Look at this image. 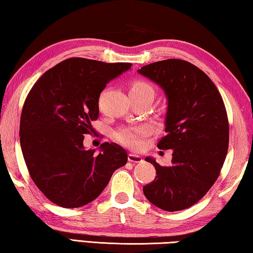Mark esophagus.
Segmentation results:
<instances>
[{"mask_svg": "<svg viewBox=\"0 0 253 253\" xmlns=\"http://www.w3.org/2000/svg\"><path fill=\"white\" fill-rule=\"evenodd\" d=\"M127 160H129L130 162H133V163H140L143 161V159L141 156H138V154L129 153V156H127Z\"/></svg>", "mask_w": 253, "mask_h": 253, "instance_id": "esophagus-1", "label": "esophagus"}]
</instances>
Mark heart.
I'll list each match as a JSON object with an SVG mask.
<instances>
[{
  "label": "heart",
  "instance_id": "1",
  "mask_svg": "<svg viewBox=\"0 0 253 253\" xmlns=\"http://www.w3.org/2000/svg\"><path fill=\"white\" fill-rule=\"evenodd\" d=\"M153 92V87L143 80H136L130 87V95L142 94V93ZM147 133V129L143 126L129 127V129L120 130L115 133V139L131 149H139L142 145V138Z\"/></svg>",
  "mask_w": 253,
  "mask_h": 253
}]
</instances>
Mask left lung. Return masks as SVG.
I'll return each instance as SVG.
<instances>
[{
	"label": "left lung",
	"instance_id": "8db88e82",
	"mask_svg": "<svg viewBox=\"0 0 253 253\" xmlns=\"http://www.w3.org/2000/svg\"><path fill=\"white\" fill-rule=\"evenodd\" d=\"M138 72L166 93L167 134L158 148L173 151L169 167L145 158L156 168L157 175L144 185L143 193L162 210H184L206 196L227 157L229 121L223 100L211 79L187 61L154 62Z\"/></svg>",
	"mask_w": 253,
	"mask_h": 253
}]
</instances>
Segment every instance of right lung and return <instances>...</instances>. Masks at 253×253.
Wrapping results in <instances>:
<instances>
[{"label": "right lung", "mask_w": 253, "mask_h": 253, "mask_svg": "<svg viewBox=\"0 0 253 253\" xmlns=\"http://www.w3.org/2000/svg\"><path fill=\"white\" fill-rule=\"evenodd\" d=\"M131 63L70 57L47 70L26 96L20 121V142L33 182L56 206L79 208L100 196L113 172L127 161L115 143L100 153L85 150L84 135L93 132L99 97L110 81Z\"/></svg>", "instance_id": "add662e5"}]
</instances>
